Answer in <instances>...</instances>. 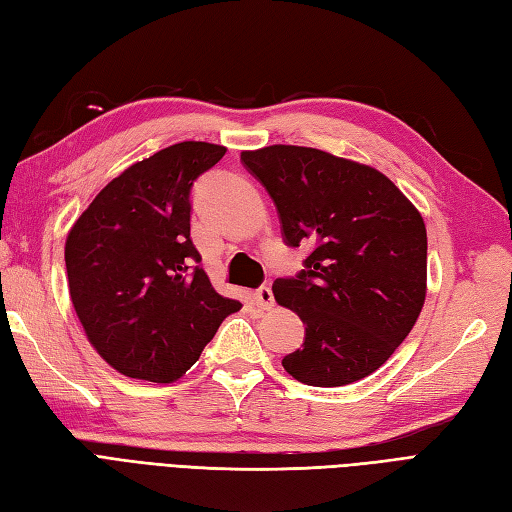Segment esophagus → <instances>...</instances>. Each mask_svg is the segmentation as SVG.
I'll use <instances>...</instances> for the list:
<instances>
[{
  "mask_svg": "<svg viewBox=\"0 0 512 512\" xmlns=\"http://www.w3.org/2000/svg\"><path fill=\"white\" fill-rule=\"evenodd\" d=\"M254 304L263 310H269L273 306V293L269 286H260V289L254 291Z\"/></svg>",
  "mask_w": 512,
  "mask_h": 512,
  "instance_id": "obj_1",
  "label": "esophagus"
}]
</instances>
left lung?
<instances>
[{
	"label": "left lung",
	"mask_w": 512,
	"mask_h": 512,
	"mask_svg": "<svg viewBox=\"0 0 512 512\" xmlns=\"http://www.w3.org/2000/svg\"><path fill=\"white\" fill-rule=\"evenodd\" d=\"M276 204L284 243L310 245L304 269L273 295L304 321L282 367L310 386L367 378L400 347L426 299L428 236L419 210L384 173L313 147L241 154Z\"/></svg>",
	"instance_id": "1"
}]
</instances>
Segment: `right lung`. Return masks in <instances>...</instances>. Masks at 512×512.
<instances>
[{
	"instance_id": "right-lung-1",
	"label": "right lung",
	"mask_w": 512,
	"mask_h": 512,
	"mask_svg": "<svg viewBox=\"0 0 512 512\" xmlns=\"http://www.w3.org/2000/svg\"><path fill=\"white\" fill-rule=\"evenodd\" d=\"M223 154L202 141L160 149L108 182L67 236L73 308L123 376L178 380L241 308L213 289L191 241L193 182Z\"/></svg>"
}]
</instances>
